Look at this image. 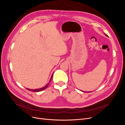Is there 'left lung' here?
I'll use <instances>...</instances> for the list:
<instances>
[{
    "label": "left lung",
    "instance_id": "obj_1",
    "mask_svg": "<svg viewBox=\"0 0 125 125\" xmlns=\"http://www.w3.org/2000/svg\"><path fill=\"white\" fill-rule=\"evenodd\" d=\"M105 35H106V36H108L106 34H105ZM81 91L82 92H83V91H82V90H81Z\"/></svg>",
    "mask_w": 125,
    "mask_h": 125
}]
</instances>
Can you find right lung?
<instances>
[{
    "mask_svg": "<svg viewBox=\"0 0 125 125\" xmlns=\"http://www.w3.org/2000/svg\"><path fill=\"white\" fill-rule=\"evenodd\" d=\"M52 76H53V74H52V75L51 77V78H50V80L49 82L47 84H46L44 87H42V88H39V89H28V88H27V90H29L30 91H32V92H41V91H42V90H44V89H45L46 88H48V86H49V83H50V82H51V80H52Z\"/></svg>",
    "mask_w": 125,
    "mask_h": 125,
    "instance_id": "add662e5",
    "label": "right lung"
}]
</instances>
